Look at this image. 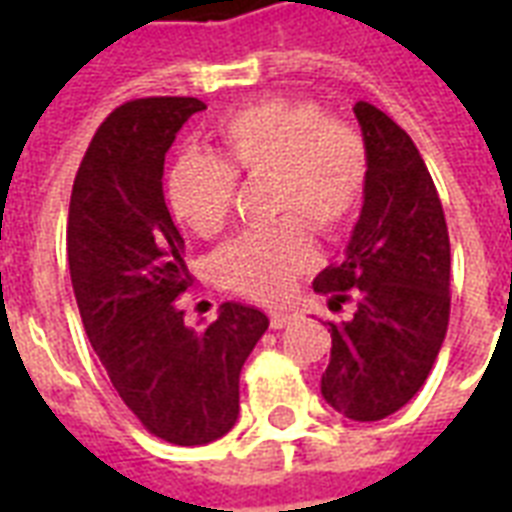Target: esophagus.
<instances>
[{"mask_svg":"<svg viewBox=\"0 0 512 512\" xmlns=\"http://www.w3.org/2000/svg\"><path fill=\"white\" fill-rule=\"evenodd\" d=\"M297 316L295 313H289V311H273L271 313V329H284L289 327L292 321H295Z\"/></svg>","mask_w":512,"mask_h":512,"instance_id":"1","label":"esophagus"}]
</instances>
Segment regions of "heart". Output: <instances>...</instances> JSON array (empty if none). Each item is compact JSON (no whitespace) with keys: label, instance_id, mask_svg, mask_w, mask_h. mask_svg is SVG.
<instances>
[{"label":"heart","instance_id":"b5f03b06","mask_svg":"<svg viewBox=\"0 0 512 512\" xmlns=\"http://www.w3.org/2000/svg\"><path fill=\"white\" fill-rule=\"evenodd\" d=\"M217 138L220 159L185 154L167 175L172 215L209 239L231 217L236 180H268V217L282 220L228 244L217 255V273L239 295L279 303L316 263L308 225L321 236H340L361 212L369 183L364 140L308 98L249 103L225 116Z\"/></svg>","mask_w":512,"mask_h":512}]
</instances>
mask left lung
<instances>
[{
    "instance_id": "8db88e82",
    "label": "left lung",
    "mask_w": 512,
    "mask_h": 512,
    "mask_svg": "<svg viewBox=\"0 0 512 512\" xmlns=\"http://www.w3.org/2000/svg\"><path fill=\"white\" fill-rule=\"evenodd\" d=\"M369 183L348 252L313 281L329 308L356 303L332 324L321 396L348 420L398 412L428 380L449 327V231L441 199L412 138L358 100Z\"/></svg>"
}]
</instances>
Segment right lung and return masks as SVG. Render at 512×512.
I'll list each match as a JSON object with an SVG mask.
<instances>
[{
    "label": "right lung",
    "instance_id": "1",
    "mask_svg": "<svg viewBox=\"0 0 512 512\" xmlns=\"http://www.w3.org/2000/svg\"><path fill=\"white\" fill-rule=\"evenodd\" d=\"M199 98H140L98 127L68 207V268L92 350L151 436L177 446L223 438L239 417L241 366L268 316L223 303L207 329L185 327L191 287L183 236L164 204V154Z\"/></svg>",
    "mask_w": 512,
    "mask_h": 512
}]
</instances>
